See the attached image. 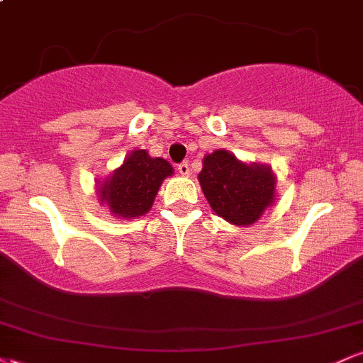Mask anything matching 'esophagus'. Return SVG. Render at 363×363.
I'll return each instance as SVG.
<instances>
[{"instance_id": "1", "label": "esophagus", "mask_w": 363, "mask_h": 363, "mask_svg": "<svg viewBox=\"0 0 363 363\" xmlns=\"http://www.w3.org/2000/svg\"><path fill=\"white\" fill-rule=\"evenodd\" d=\"M177 170H179V174H181V176H189V164H187V162H182V164H179V167H177Z\"/></svg>"}]
</instances>
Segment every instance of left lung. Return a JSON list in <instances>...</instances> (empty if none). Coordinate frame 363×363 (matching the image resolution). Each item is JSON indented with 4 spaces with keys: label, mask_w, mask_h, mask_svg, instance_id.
<instances>
[{
    "label": "left lung",
    "mask_w": 363,
    "mask_h": 363,
    "mask_svg": "<svg viewBox=\"0 0 363 363\" xmlns=\"http://www.w3.org/2000/svg\"><path fill=\"white\" fill-rule=\"evenodd\" d=\"M199 184L211 210L232 225L247 227L274 203L277 179L268 165L245 164L227 150L203 158Z\"/></svg>",
    "instance_id": "1"
}]
</instances>
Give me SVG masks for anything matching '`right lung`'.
<instances>
[{
    "instance_id": "right-lung-1",
    "label": "right lung",
    "mask_w": 363,
    "mask_h": 363,
    "mask_svg": "<svg viewBox=\"0 0 363 363\" xmlns=\"http://www.w3.org/2000/svg\"><path fill=\"white\" fill-rule=\"evenodd\" d=\"M172 174L174 169L167 160L150 157L147 150H135L99 186V198L118 218H136L148 213L162 181Z\"/></svg>"
}]
</instances>
